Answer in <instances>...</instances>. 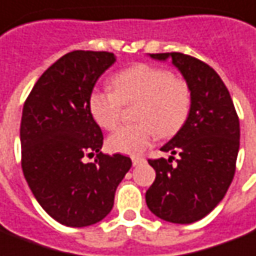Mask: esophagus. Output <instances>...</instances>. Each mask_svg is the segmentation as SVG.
I'll return each mask as SVG.
<instances>
[{
	"mask_svg": "<svg viewBox=\"0 0 256 256\" xmlns=\"http://www.w3.org/2000/svg\"><path fill=\"white\" fill-rule=\"evenodd\" d=\"M143 162H144V160L140 158V156H134V158H132V165H134V166H139Z\"/></svg>",
	"mask_w": 256,
	"mask_h": 256,
	"instance_id": "obj_1",
	"label": "esophagus"
}]
</instances>
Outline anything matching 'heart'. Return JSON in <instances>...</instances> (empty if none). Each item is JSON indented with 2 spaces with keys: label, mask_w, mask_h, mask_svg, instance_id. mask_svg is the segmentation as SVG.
<instances>
[{
  "label": "heart",
  "mask_w": 256,
  "mask_h": 256,
  "mask_svg": "<svg viewBox=\"0 0 256 256\" xmlns=\"http://www.w3.org/2000/svg\"><path fill=\"white\" fill-rule=\"evenodd\" d=\"M112 90H94L90 95V112L105 130L120 122L124 105L138 102L135 120L122 126L108 139L114 152L139 156L156 138L176 135L186 124L191 110V88L184 78L148 64L121 70L112 79Z\"/></svg>",
  "instance_id": "heart-1"
}]
</instances>
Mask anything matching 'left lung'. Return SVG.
Wrapping results in <instances>:
<instances>
[{
    "instance_id": "left-lung-1",
    "label": "left lung",
    "mask_w": 256,
    "mask_h": 256,
    "mask_svg": "<svg viewBox=\"0 0 256 256\" xmlns=\"http://www.w3.org/2000/svg\"><path fill=\"white\" fill-rule=\"evenodd\" d=\"M150 57H170L190 84L191 110L182 130L161 148L172 156L148 160L156 180L146 192L147 207L168 222H195L222 200L233 180L240 146L238 113L210 65L177 52Z\"/></svg>"
}]
</instances>
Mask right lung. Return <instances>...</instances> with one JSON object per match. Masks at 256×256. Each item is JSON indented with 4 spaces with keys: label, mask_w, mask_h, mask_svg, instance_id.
<instances>
[{
    "label": "right lung",
    "mask_w": 256,
    "mask_h": 256,
    "mask_svg": "<svg viewBox=\"0 0 256 256\" xmlns=\"http://www.w3.org/2000/svg\"><path fill=\"white\" fill-rule=\"evenodd\" d=\"M114 61L109 52H70L44 70L24 102V177L44 212L66 226L104 220L132 166L130 156L100 152L104 135L88 106L96 80ZM94 154V162L84 161Z\"/></svg>",
    "instance_id": "right-lung-1"
}]
</instances>
